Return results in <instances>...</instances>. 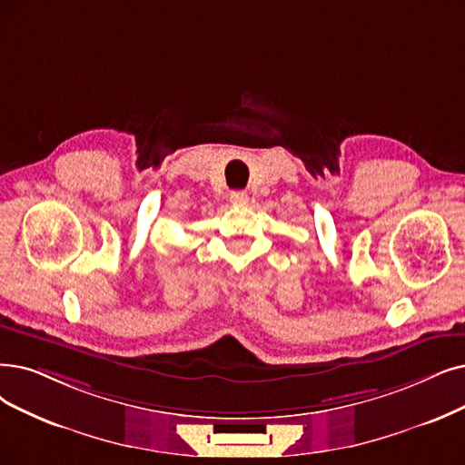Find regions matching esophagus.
Here are the masks:
<instances>
[{
	"mask_svg": "<svg viewBox=\"0 0 465 465\" xmlns=\"http://www.w3.org/2000/svg\"><path fill=\"white\" fill-rule=\"evenodd\" d=\"M231 202L236 203V206H244L248 202V194L244 191H232L231 193Z\"/></svg>",
	"mask_w": 465,
	"mask_h": 465,
	"instance_id": "1",
	"label": "esophagus"
}]
</instances>
